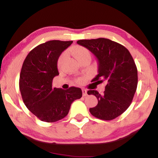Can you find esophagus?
Listing matches in <instances>:
<instances>
[{
    "mask_svg": "<svg viewBox=\"0 0 158 158\" xmlns=\"http://www.w3.org/2000/svg\"><path fill=\"white\" fill-rule=\"evenodd\" d=\"M82 93H83V96L85 97V96L87 95V90L85 89H82Z\"/></svg>",
    "mask_w": 158,
    "mask_h": 158,
    "instance_id": "1",
    "label": "esophagus"
}]
</instances>
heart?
I'll return each instance as SVG.
<instances>
[{
    "instance_id": "obj_1",
    "label": "heart",
    "mask_w": 158,
    "mask_h": 158,
    "mask_svg": "<svg viewBox=\"0 0 158 158\" xmlns=\"http://www.w3.org/2000/svg\"><path fill=\"white\" fill-rule=\"evenodd\" d=\"M70 53L72 54L75 57L76 59L80 62V61L84 60V58H90V53L89 50L84 47L79 46V45H76V46L73 47L70 49ZM66 58V53H63L60 56V57L58 58V68H60V66L62 65L64 60ZM81 81V79H79L77 80V82L80 83Z\"/></svg>"
}]
</instances>
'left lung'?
<instances>
[{
    "mask_svg": "<svg viewBox=\"0 0 158 158\" xmlns=\"http://www.w3.org/2000/svg\"><path fill=\"white\" fill-rule=\"evenodd\" d=\"M78 44L87 48L98 61V74L93 81L107 83L103 94L89 90L98 105L90 108L93 116L104 121L116 118L131 105L138 83L137 68L130 53L122 44L106 38L79 40Z\"/></svg>",
    "mask_w": 158,
    "mask_h": 158,
    "instance_id": "obj_1",
    "label": "left lung"
}]
</instances>
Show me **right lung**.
<instances>
[{
  "instance_id": "right-lung-1",
  "label": "right lung",
  "mask_w": 158,
  "mask_h": 158,
  "mask_svg": "<svg viewBox=\"0 0 158 158\" xmlns=\"http://www.w3.org/2000/svg\"><path fill=\"white\" fill-rule=\"evenodd\" d=\"M73 41L51 40L35 47L23 61L19 90L25 105L42 121L56 122L68 115L71 104L81 98V89L68 90L52 87L53 79L59 74L57 62Z\"/></svg>"
}]
</instances>
